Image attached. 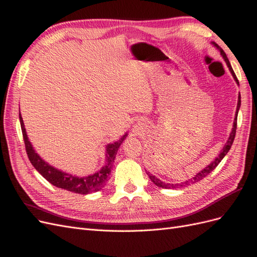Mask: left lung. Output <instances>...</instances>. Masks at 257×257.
Returning a JSON list of instances; mask_svg holds the SVG:
<instances>
[{
  "mask_svg": "<svg viewBox=\"0 0 257 257\" xmlns=\"http://www.w3.org/2000/svg\"><path fill=\"white\" fill-rule=\"evenodd\" d=\"M212 44H213L214 47L221 52L222 57H223V59L225 60V62H226V64H227V66H228V68H229V71H230L232 77H234V79H235L236 82L239 84V81H238V79H237V77H236L234 71H232L231 65H230L229 61H228V59H227V57H226V54H225V52L223 51V49H221V48L219 47V45H216L215 43H212ZM240 105H241V97H240V93H239V95H238V104H237V109H236V116H235L234 125H232L231 133H230V135H229V137H228V141H227L226 144H225V146L223 147V149L221 150V153L219 154V157H216L215 160L212 161V163H210V164H209L206 168H204L203 170H201V172H199L195 177H193L192 179H189L188 181L181 182V183H177V184L165 183V182H163L162 180H160V179H158L155 176H153V175H151V174H149V173H147L148 176H149V178H150V180H151L155 185L159 186V188H163V189H175V188H180V186H185V185H190V184H193V183H195V182H198V181L201 180V179H204L205 177H207L210 173L212 172V170H213L217 165L220 164V162L223 160V158L225 157V155L227 154V152L229 151L232 143H234V139H235V136H236V128H237V115H238V110H239V108H240Z\"/></svg>",
  "mask_w": 257,
  "mask_h": 257,
  "instance_id": "1",
  "label": "left lung"
}]
</instances>
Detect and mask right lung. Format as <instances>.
Returning a JSON list of instances; mask_svg holds the SVG:
<instances>
[{"instance_id": "add662e5", "label": "right lung", "mask_w": 257, "mask_h": 257, "mask_svg": "<svg viewBox=\"0 0 257 257\" xmlns=\"http://www.w3.org/2000/svg\"><path fill=\"white\" fill-rule=\"evenodd\" d=\"M19 120L28 158L37 172L40 173L46 180L50 182L52 185L57 186V188L77 194H83V195L92 192H97L102 188H104L111 173V167L115 159V154L118 152L119 147L127 136V134L123 135L118 142L109 144L106 147V163L98 172L87 177H77L61 172V170L54 168L51 165H49L48 163H46L40 155L35 152L32 145H31L20 111Z\"/></svg>"}]
</instances>
